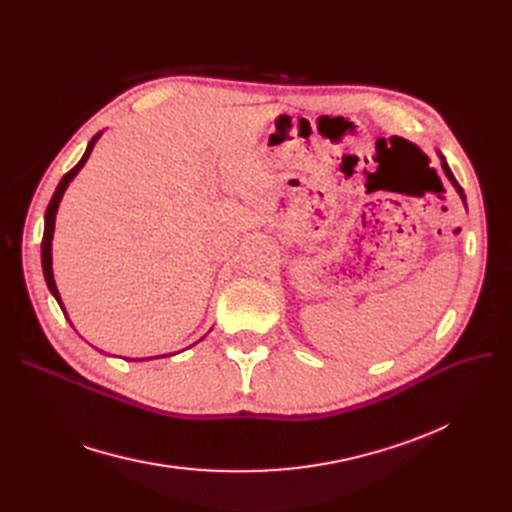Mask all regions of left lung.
<instances>
[{
  "mask_svg": "<svg viewBox=\"0 0 512 512\" xmlns=\"http://www.w3.org/2000/svg\"><path fill=\"white\" fill-rule=\"evenodd\" d=\"M438 155H440V159H442V170H444V174L448 176V180L452 182V186H454V191L456 193H459V197L463 199V203H465V207H467V199H465V193H463V188H461V184L459 182H456V178L452 176V172H450V168H448V164H446V159H444V155L438 151Z\"/></svg>",
  "mask_w": 512,
  "mask_h": 512,
  "instance_id": "left-lung-1",
  "label": "left lung"
}]
</instances>
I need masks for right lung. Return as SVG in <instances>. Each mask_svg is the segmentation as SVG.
I'll return each mask as SVG.
<instances>
[{"instance_id": "right-lung-1", "label": "right lung", "mask_w": 512, "mask_h": 512, "mask_svg": "<svg viewBox=\"0 0 512 512\" xmlns=\"http://www.w3.org/2000/svg\"><path fill=\"white\" fill-rule=\"evenodd\" d=\"M101 134H103V130H101V132H97L95 137L89 141L87 151H85V155H83V157H80L78 164H76L68 174H64V178L60 180V184H58V188H56V193H53V197H51V201H49V205H47V211H45V228H43V242H41V265H43V276H45V282H47L49 292L53 294V299L58 301V305H60L62 313L66 315V319H68V313H66V307H64V303H62V297H60V292H58L56 280H53V267H51V240H53V230H56V213H58L60 201H62V197H64V193H66L68 184L74 180V176H76L80 170H83V166L87 164V159H89V155H91V151H93L95 143L99 141ZM68 321H70V319H68ZM70 326H72V321H70ZM72 328H74V326H72ZM97 351H99V348H97ZM99 353H103V351H99ZM172 355H176V353H172ZM172 355H161V357H172ZM149 359H157V357H147V359H126V361H149Z\"/></svg>"}]
</instances>
